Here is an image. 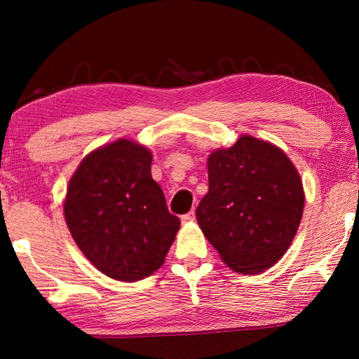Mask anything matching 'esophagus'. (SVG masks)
I'll return each mask as SVG.
<instances>
[{
    "label": "esophagus",
    "mask_w": 359,
    "mask_h": 359,
    "mask_svg": "<svg viewBox=\"0 0 359 359\" xmlns=\"http://www.w3.org/2000/svg\"><path fill=\"white\" fill-rule=\"evenodd\" d=\"M194 220V212L191 210V212H188V214H185V215H182L180 217V222L184 223V224H187V223H191Z\"/></svg>",
    "instance_id": "obj_1"
}]
</instances>
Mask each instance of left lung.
<instances>
[{
	"mask_svg": "<svg viewBox=\"0 0 359 359\" xmlns=\"http://www.w3.org/2000/svg\"><path fill=\"white\" fill-rule=\"evenodd\" d=\"M209 191L201 199L199 228L224 264L239 274H259L288 250L299 228L301 175L277 145L242 135L208 158Z\"/></svg>",
	"mask_w": 359,
	"mask_h": 359,
	"instance_id": "1",
	"label": "left lung"
}]
</instances>
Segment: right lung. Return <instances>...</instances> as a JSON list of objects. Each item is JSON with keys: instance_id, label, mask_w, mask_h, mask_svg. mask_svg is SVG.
Returning a JSON list of instances; mask_svg holds the SVG:
<instances>
[{"instance_id": "obj_1", "label": "right lung", "mask_w": 359, "mask_h": 359, "mask_svg": "<svg viewBox=\"0 0 359 359\" xmlns=\"http://www.w3.org/2000/svg\"><path fill=\"white\" fill-rule=\"evenodd\" d=\"M151 158L145 145L117 139L90 151L66 190L72 239L114 280L137 282L160 269L180 228L151 179Z\"/></svg>"}]
</instances>
